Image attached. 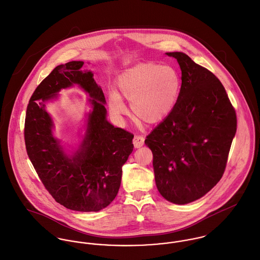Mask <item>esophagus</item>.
<instances>
[{
	"mask_svg": "<svg viewBox=\"0 0 260 260\" xmlns=\"http://www.w3.org/2000/svg\"><path fill=\"white\" fill-rule=\"evenodd\" d=\"M144 140L145 138L141 136V135H136L133 139V144H134V147L135 148H140L143 145H144Z\"/></svg>",
	"mask_w": 260,
	"mask_h": 260,
	"instance_id": "obj_1",
	"label": "esophagus"
}]
</instances>
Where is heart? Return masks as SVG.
Listing matches in <instances>:
<instances>
[{"label":"heart","mask_w":260,"mask_h":260,"mask_svg":"<svg viewBox=\"0 0 260 260\" xmlns=\"http://www.w3.org/2000/svg\"><path fill=\"white\" fill-rule=\"evenodd\" d=\"M117 89L131 101L134 115L145 123L154 124L165 119L177 104L181 79L171 66L140 63L119 75ZM108 107L112 115L120 117L127 107L116 91L108 95Z\"/></svg>","instance_id":"b5f03b06"}]
</instances>
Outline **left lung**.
<instances>
[{
    "label": "left lung",
    "mask_w": 260,
    "mask_h": 260,
    "mask_svg": "<svg viewBox=\"0 0 260 260\" xmlns=\"http://www.w3.org/2000/svg\"><path fill=\"white\" fill-rule=\"evenodd\" d=\"M182 71L172 112L146 137L153 153L155 182L167 201L186 205L221 179L236 132V114L213 72L184 52H167Z\"/></svg>",
    "instance_id": "8db88e82"
}]
</instances>
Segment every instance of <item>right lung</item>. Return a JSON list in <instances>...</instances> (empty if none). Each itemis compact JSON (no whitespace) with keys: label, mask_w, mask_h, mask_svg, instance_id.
Listing matches in <instances>:
<instances>
[{"label":"right lung","mask_w":260,"mask_h":260,"mask_svg":"<svg viewBox=\"0 0 260 260\" xmlns=\"http://www.w3.org/2000/svg\"><path fill=\"white\" fill-rule=\"evenodd\" d=\"M83 63L57 66L36 88L26 107L24 143L31 164L55 202L72 211L98 212L118 193L122 166L133 151L134 135L107 121L102 89L91 71H80ZM74 83L89 93L93 110L80 149L69 157L52 135L45 103Z\"/></svg>","instance_id":"add662e5"}]
</instances>
